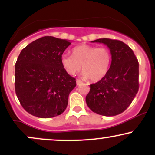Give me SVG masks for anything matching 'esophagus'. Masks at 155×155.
Wrapping results in <instances>:
<instances>
[{
	"label": "esophagus",
	"mask_w": 155,
	"mask_h": 155,
	"mask_svg": "<svg viewBox=\"0 0 155 155\" xmlns=\"http://www.w3.org/2000/svg\"><path fill=\"white\" fill-rule=\"evenodd\" d=\"M82 83V81L80 79H76V84H77V85H79L81 84Z\"/></svg>",
	"instance_id": "34e87169"
}]
</instances>
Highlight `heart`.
Returning a JSON list of instances; mask_svg holds the SVG:
<instances>
[{"mask_svg": "<svg viewBox=\"0 0 155 155\" xmlns=\"http://www.w3.org/2000/svg\"><path fill=\"white\" fill-rule=\"evenodd\" d=\"M111 60L109 49L105 47L81 44L73 49V55L63 54L61 63L70 75H74L81 70L83 76L92 81H98L107 74Z\"/></svg>", "mask_w": 155, "mask_h": 155, "instance_id": "1", "label": "heart"}]
</instances>
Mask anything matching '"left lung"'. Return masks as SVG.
<instances>
[{"label":"left lung","mask_w":155,"mask_h":155,"mask_svg":"<svg viewBox=\"0 0 155 155\" xmlns=\"http://www.w3.org/2000/svg\"><path fill=\"white\" fill-rule=\"evenodd\" d=\"M92 42L103 43L109 48L111 63L106 75L90 85L87 105L97 114L116 116L127 109L138 93V59L129 46L121 41L104 38Z\"/></svg>","instance_id":"left-lung-1"}]
</instances>
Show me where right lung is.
Masks as SVG:
<instances>
[{"label":"right lung","mask_w":155,"mask_h":155,"mask_svg":"<svg viewBox=\"0 0 155 155\" xmlns=\"http://www.w3.org/2000/svg\"><path fill=\"white\" fill-rule=\"evenodd\" d=\"M71 44L44 36L21 51L15 64V92L24 109L33 116L51 118L67 108L76 81L64 69L61 56Z\"/></svg>","instance_id":"1"}]
</instances>
